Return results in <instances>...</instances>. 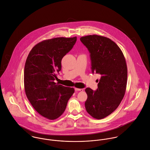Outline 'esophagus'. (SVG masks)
<instances>
[{
    "instance_id": "esophagus-1",
    "label": "esophagus",
    "mask_w": 150,
    "mask_h": 150,
    "mask_svg": "<svg viewBox=\"0 0 150 150\" xmlns=\"http://www.w3.org/2000/svg\"><path fill=\"white\" fill-rule=\"evenodd\" d=\"M75 91H83V89H82V88H75Z\"/></svg>"
}]
</instances>
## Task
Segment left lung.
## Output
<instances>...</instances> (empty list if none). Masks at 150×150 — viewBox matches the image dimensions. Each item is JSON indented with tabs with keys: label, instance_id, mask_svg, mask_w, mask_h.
I'll return each mask as SVG.
<instances>
[{
	"label": "left lung",
	"instance_id": "left-lung-1",
	"mask_svg": "<svg viewBox=\"0 0 150 150\" xmlns=\"http://www.w3.org/2000/svg\"><path fill=\"white\" fill-rule=\"evenodd\" d=\"M80 40L90 53L92 73L100 74L96 91L85 89L86 110L93 118L103 119L116 110L125 95L128 76L125 58L117 44L106 37L88 35Z\"/></svg>",
	"mask_w": 150,
	"mask_h": 150
}]
</instances>
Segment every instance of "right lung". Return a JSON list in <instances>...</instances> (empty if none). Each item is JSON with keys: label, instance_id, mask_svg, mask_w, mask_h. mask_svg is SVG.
Instances as JSON below:
<instances>
[{"label": "right lung", "instance_id": "right-lung-1", "mask_svg": "<svg viewBox=\"0 0 150 150\" xmlns=\"http://www.w3.org/2000/svg\"><path fill=\"white\" fill-rule=\"evenodd\" d=\"M77 37L56 38L35 45L30 51L24 68V88L26 97L35 110L54 120L64 111L74 92L73 88L54 82L61 70V61L73 48Z\"/></svg>", "mask_w": 150, "mask_h": 150}]
</instances>
